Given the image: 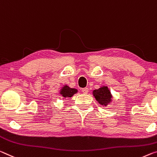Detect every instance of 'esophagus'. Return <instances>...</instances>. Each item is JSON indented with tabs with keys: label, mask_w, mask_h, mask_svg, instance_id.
<instances>
[{
	"label": "esophagus",
	"mask_w": 157,
	"mask_h": 157,
	"mask_svg": "<svg viewBox=\"0 0 157 157\" xmlns=\"http://www.w3.org/2000/svg\"><path fill=\"white\" fill-rule=\"evenodd\" d=\"M82 93L84 94H87L89 92V89H88V88H84L82 89Z\"/></svg>",
	"instance_id": "esophagus-1"
}]
</instances>
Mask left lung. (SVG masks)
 I'll list each match as a JSON object with an SVG mask.
<instances>
[{
  "instance_id": "1",
  "label": "left lung",
  "mask_w": 157,
  "mask_h": 157,
  "mask_svg": "<svg viewBox=\"0 0 157 157\" xmlns=\"http://www.w3.org/2000/svg\"><path fill=\"white\" fill-rule=\"evenodd\" d=\"M92 94L97 102H98V103L101 105L107 106L110 105L113 102V96L108 86H101L99 89L92 91Z\"/></svg>"
}]
</instances>
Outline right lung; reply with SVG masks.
<instances>
[{
  "label": "right lung",
  "instance_id": "1",
  "mask_svg": "<svg viewBox=\"0 0 157 157\" xmlns=\"http://www.w3.org/2000/svg\"><path fill=\"white\" fill-rule=\"evenodd\" d=\"M78 92V90L77 89L71 88L67 84H64L63 86H61V88L59 90V94H60L61 96L63 97L64 98H71L74 94H77Z\"/></svg>",
  "mask_w": 157,
  "mask_h": 157
}]
</instances>
